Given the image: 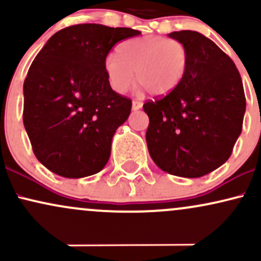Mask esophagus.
I'll list each match as a JSON object with an SVG mask.
<instances>
[{
  "label": "esophagus",
  "mask_w": 261,
  "mask_h": 261,
  "mask_svg": "<svg viewBox=\"0 0 261 261\" xmlns=\"http://www.w3.org/2000/svg\"><path fill=\"white\" fill-rule=\"evenodd\" d=\"M141 108H142V103H141V101H139V100L133 101V110H139V109H141Z\"/></svg>",
  "instance_id": "1"
}]
</instances>
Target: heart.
Returning <instances> with one entry per match:
<instances>
[{
    "instance_id": "obj_1",
    "label": "heart",
    "mask_w": 261,
    "mask_h": 261,
    "mask_svg": "<svg viewBox=\"0 0 261 261\" xmlns=\"http://www.w3.org/2000/svg\"><path fill=\"white\" fill-rule=\"evenodd\" d=\"M190 54L182 41L157 35L122 41L118 55L104 60V72L110 88L125 93L134 85L135 73L149 94L164 97L179 87L187 74Z\"/></svg>"
}]
</instances>
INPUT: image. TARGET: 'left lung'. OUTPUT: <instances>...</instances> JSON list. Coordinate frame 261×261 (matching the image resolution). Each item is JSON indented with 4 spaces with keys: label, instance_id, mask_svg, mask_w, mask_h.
<instances>
[{
    "label": "left lung",
    "instance_id": "1",
    "mask_svg": "<svg viewBox=\"0 0 261 261\" xmlns=\"http://www.w3.org/2000/svg\"><path fill=\"white\" fill-rule=\"evenodd\" d=\"M169 37L187 45L190 61L178 88L143 104L146 142L162 170L200 178L232 154L243 126V83L232 59L205 35L180 31Z\"/></svg>",
    "mask_w": 261,
    "mask_h": 261
}]
</instances>
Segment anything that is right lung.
Listing matches in <instances>:
<instances>
[{"mask_svg": "<svg viewBox=\"0 0 261 261\" xmlns=\"http://www.w3.org/2000/svg\"><path fill=\"white\" fill-rule=\"evenodd\" d=\"M141 32L76 24L53 35L24 80L23 122L43 166L65 178L100 172L131 99L110 88L104 60L112 47Z\"/></svg>", "mask_w": 261, "mask_h": 261, "instance_id": "add662e5", "label": "right lung"}]
</instances>
